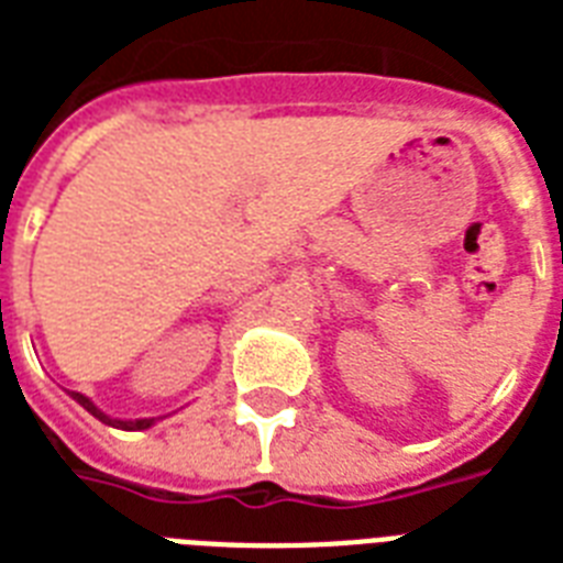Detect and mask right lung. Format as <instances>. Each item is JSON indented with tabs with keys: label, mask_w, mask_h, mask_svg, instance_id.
<instances>
[{
	"label": "right lung",
	"mask_w": 563,
	"mask_h": 563,
	"mask_svg": "<svg viewBox=\"0 0 563 563\" xmlns=\"http://www.w3.org/2000/svg\"><path fill=\"white\" fill-rule=\"evenodd\" d=\"M69 397H73V400L78 402V406H84V409L90 411L92 418H99L101 423H108V427H113V429H125V432H140V429L154 427V423H157V420H161V418H136V420H119V418H110V415H104V411H101L99 406H96V402H92L90 397H87V394H81V391H69Z\"/></svg>",
	"instance_id": "right-lung-1"
}]
</instances>
